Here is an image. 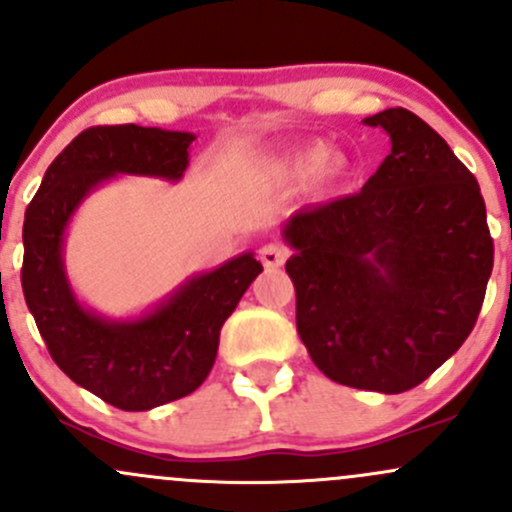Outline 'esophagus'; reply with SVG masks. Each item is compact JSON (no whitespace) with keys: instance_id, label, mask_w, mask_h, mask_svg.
<instances>
[{"instance_id":"34e87169","label":"esophagus","mask_w":512,"mask_h":512,"mask_svg":"<svg viewBox=\"0 0 512 512\" xmlns=\"http://www.w3.org/2000/svg\"><path fill=\"white\" fill-rule=\"evenodd\" d=\"M287 257H289V250L284 245H277V242H270V245H265L260 250V260L267 270H277V267H282L284 262H287Z\"/></svg>"}]
</instances>
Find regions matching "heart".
I'll use <instances>...</instances> for the list:
<instances>
[{
	"label": "heart",
	"mask_w": 512,
	"mask_h": 512,
	"mask_svg": "<svg viewBox=\"0 0 512 512\" xmlns=\"http://www.w3.org/2000/svg\"><path fill=\"white\" fill-rule=\"evenodd\" d=\"M277 176L282 179H309L314 176L319 184L324 186H333L346 176L348 164L346 159L341 157H331L326 159V149L324 147H306L299 149V152L287 154L282 161L277 164Z\"/></svg>",
	"instance_id": "b5f03b06"
}]
</instances>
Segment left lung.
I'll return each mask as SVG.
<instances>
[{"instance_id": "obj_1", "label": "left lung", "mask_w": 512, "mask_h": 512, "mask_svg": "<svg viewBox=\"0 0 512 512\" xmlns=\"http://www.w3.org/2000/svg\"><path fill=\"white\" fill-rule=\"evenodd\" d=\"M363 122L390 134V154L360 193L289 215L282 238L316 368L397 395L469 338L493 240L478 181L427 122L402 107Z\"/></svg>"}]
</instances>
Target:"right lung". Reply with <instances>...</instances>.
I'll list each match as a JSON object with an SVG mask.
<instances>
[{
	"label": "right lung",
	"instance_id": "1",
	"mask_svg": "<svg viewBox=\"0 0 512 512\" xmlns=\"http://www.w3.org/2000/svg\"><path fill=\"white\" fill-rule=\"evenodd\" d=\"M191 132L159 127H90L53 159L24 215L21 287L58 368L107 405L147 412L191 395L211 373L220 328L262 265L242 252L186 279L154 309L107 319L75 297L63 242L80 203L115 176L179 181Z\"/></svg>",
	"mask_w": 512,
	"mask_h": 512
}]
</instances>
